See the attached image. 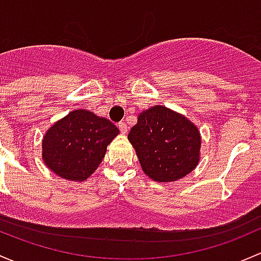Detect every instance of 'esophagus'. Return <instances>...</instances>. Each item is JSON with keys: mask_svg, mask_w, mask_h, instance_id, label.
<instances>
[{"mask_svg": "<svg viewBox=\"0 0 261 261\" xmlns=\"http://www.w3.org/2000/svg\"><path fill=\"white\" fill-rule=\"evenodd\" d=\"M118 127H119V130L122 132L123 134H125V133H127V124H125L124 122H120L119 124H118Z\"/></svg>", "mask_w": 261, "mask_h": 261, "instance_id": "esophagus-1", "label": "esophagus"}]
</instances>
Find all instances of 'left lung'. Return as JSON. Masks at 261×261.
I'll return each mask as SVG.
<instances>
[{
	"mask_svg": "<svg viewBox=\"0 0 261 261\" xmlns=\"http://www.w3.org/2000/svg\"><path fill=\"white\" fill-rule=\"evenodd\" d=\"M128 139L142 170L157 182H172L195 170L200 161L201 136L186 117L154 106L138 115Z\"/></svg>",
	"mask_w": 261,
	"mask_h": 261,
	"instance_id": "left-lung-1",
	"label": "left lung"
}]
</instances>
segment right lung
<instances>
[{
  "mask_svg": "<svg viewBox=\"0 0 261 261\" xmlns=\"http://www.w3.org/2000/svg\"><path fill=\"white\" fill-rule=\"evenodd\" d=\"M119 129L106 118L85 109L58 120L42 139V160L54 173L69 181H84L103 161L107 146Z\"/></svg>",
  "mask_w": 261,
  "mask_h": 261,
  "instance_id": "1",
  "label": "right lung"
}]
</instances>
